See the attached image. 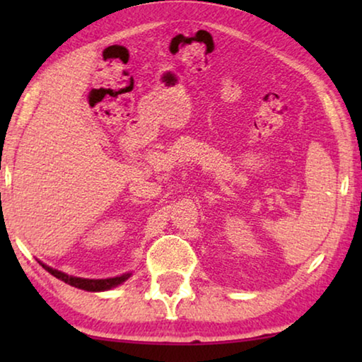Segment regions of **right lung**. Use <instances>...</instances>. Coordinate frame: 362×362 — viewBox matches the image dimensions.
Segmentation results:
<instances>
[{"mask_svg": "<svg viewBox=\"0 0 362 362\" xmlns=\"http://www.w3.org/2000/svg\"><path fill=\"white\" fill-rule=\"evenodd\" d=\"M40 262V260H38ZM40 265L52 274V276H56L57 279L64 281V283L70 284L73 287H78V289H83V291H88V292H103V291H110L113 289V287L119 286L124 283L126 279L131 278L132 273H122L119 276H115V278H105V279H88V278H78V276H71V274H66L64 272H59V269L52 268L46 265V263L40 262Z\"/></svg>", "mask_w": 362, "mask_h": 362, "instance_id": "1", "label": "right lung"}]
</instances>
